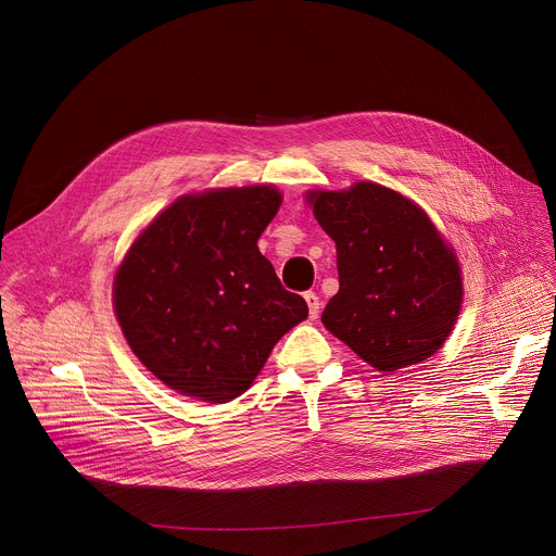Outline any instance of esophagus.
I'll list each match as a JSON object with an SVG mask.
<instances>
[{"instance_id": "1", "label": "esophagus", "mask_w": 556, "mask_h": 556, "mask_svg": "<svg viewBox=\"0 0 556 556\" xmlns=\"http://www.w3.org/2000/svg\"><path fill=\"white\" fill-rule=\"evenodd\" d=\"M304 300H306V304H308V317H311V319H315V317L319 315V308H321V302H319L317 293L306 291V293H304Z\"/></svg>"}]
</instances>
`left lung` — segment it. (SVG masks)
Here are the masks:
<instances>
[{
  "instance_id": "obj_1",
  "label": "left lung",
  "mask_w": 556,
  "mask_h": 556,
  "mask_svg": "<svg viewBox=\"0 0 556 556\" xmlns=\"http://www.w3.org/2000/svg\"><path fill=\"white\" fill-rule=\"evenodd\" d=\"M308 203L338 248L340 291L321 324L383 372L433 355L456 324L463 278L429 216L372 181L311 192Z\"/></svg>"
}]
</instances>
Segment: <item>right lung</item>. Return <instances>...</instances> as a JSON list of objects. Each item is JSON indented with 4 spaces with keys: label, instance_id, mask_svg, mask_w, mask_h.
Masks as SVG:
<instances>
[{
    "label": "right lung",
    "instance_id": "1",
    "mask_svg": "<svg viewBox=\"0 0 556 556\" xmlns=\"http://www.w3.org/2000/svg\"><path fill=\"white\" fill-rule=\"evenodd\" d=\"M280 201L271 186L181 197L129 250L116 315L131 351L168 388L210 403L241 396L308 315L258 250Z\"/></svg>",
    "mask_w": 556,
    "mask_h": 556
}]
</instances>
